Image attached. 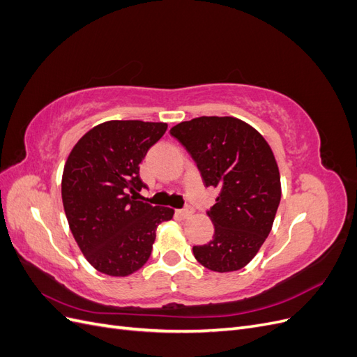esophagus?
<instances>
[{"instance_id": "34e87169", "label": "esophagus", "mask_w": 357, "mask_h": 357, "mask_svg": "<svg viewBox=\"0 0 357 357\" xmlns=\"http://www.w3.org/2000/svg\"><path fill=\"white\" fill-rule=\"evenodd\" d=\"M178 214H180L181 219H189L190 215L193 214V210L190 207H186V208H183V210H178Z\"/></svg>"}]
</instances>
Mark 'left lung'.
<instances>
[{
    "label": "left lung",
    "instance_id": "left-lung-1",
    "mask_svg": "<svg viewBox=\"0 0 357 357\" xmlns=\"http://www.w3.org/2000/svg\"><path fill=\"white\" fill-rule=\"evenodd\" d=\"M186 147L204 185L219 188L208 210L213 240L193 247L197 261L214 273L244 268L271 232L282 199L277 160L253 126L231 116H202L171 128Z\"/></svg>",
    "mask_w": 357,
    "mask_h": 357
}]
</instances>
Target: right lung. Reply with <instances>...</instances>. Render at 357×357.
Returning a JSON list of instances; mask_svg holds the SVG:
<instances>
[{
  "label": "right lung",
  "instance_id": "1",
  "mask_svg": "<svg viewBox=\"0 0 357 357\" xmlns=\"http://www.w3.org/2000/svg\"><path fill=\"white\" fill-rule=\"evenodd\" d=\"M168 125L109 121L86 132L68 155L61 192L71 234L96 271L126 277L150 257L156 228L174 210L137 201L139 165Z\"/></svg>",
  "mask_w": 357,
  "mask_h": 357
}]
</instances>
